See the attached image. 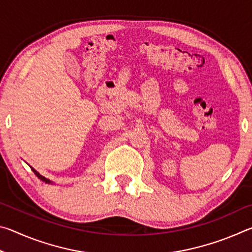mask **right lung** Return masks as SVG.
Here are the masks:
<instances>
[{
	"label": "right lung",
	"instance_id": "1",
	"mask_svg": "<svg viewBox=\"0 0 252 252\" xmlns=\"http://www.w3.org/2000/svg\"><path fill=\"white\" fill-rule=\"evenodd\" d=\"M31 169H32V171L34 172V174H35V176H36L37 178H39V179H40V180H42V181H43V182H45V183H49V185H50V183H51V185H52V182H51V181L49 180V179H46L45 177H43V176H42V174H40L39 172H37V171H36V170H35V169H34V168H32V167H31Z\"/></svg>",
	"mask_w": 252,
	"mask_h": 252
}]
</instances>
